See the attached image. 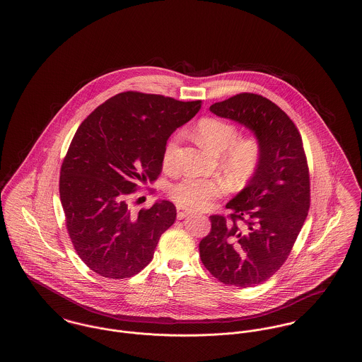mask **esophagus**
Masks as SVG:
<instances>
[{"label": "esophagus", "instance_id": "obj_1", "mask_svg": "<svg viewBox=\"0 0 362 362\" xmlns=\"http://www.w3.org/2000/svg\"><path fill=\"white\" fill-rule=\"evenodd\" d=\"M176 210H177V218L179 220H183V218H186L187 217V209H185L183 206H177L176 207Z\"/></svg>", "mask_w": 362, "mask_h": 362}]
</instances>
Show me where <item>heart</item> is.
<instances>
[{
    "label": "heart",
    "mask_w": 362,
    "mask_h": 362,
    "mask_svg": "<svg viewBox=\"0 0 362 362\" xmlns=\"http://www.w3.org/2000/svg\"><path fill=\"white\" fill-rule=\"evenodd\" d=\"M199 141L214 152H224V163L229 173L239 179H245L255 173L262 158V145L258 138L238 137V129L233 123L205 118L197 126ZM180 136H173L165 145L163 161L167 168L175 165V152ZM230 187L229 182L223 177H185L170 189L173 199L182 206L191 210H205L211 206L216 199L223 197Z\"/></svg>",
    "instance_id": "obj_1"
}]
</instances>
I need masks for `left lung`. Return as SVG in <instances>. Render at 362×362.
<instances>
[{"label": "left lung", "instance_id": "8db88e82", "mask_svg": "<svg viewBox=\"0 0 362 362\" xmlns=\"http://www.w3.org/2000/svg\"><path fill=\"white\" fill-rule=\"evenodd\" d=\"M247 127L262 145L258 168L226 209L230 220L210 216L199 243L201 260L225 285L255 286L289 257L310 209V173L303 139L291 118L269 99L240 93L209 108Z\"/></svg>", "mask_w": 362, "mask_h": 362}]
</instances>
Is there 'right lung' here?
I'll return each instance as SVG.
<instances>
[{
    "label": "right lung",
    "mask_w": 362,
    "mask_h": 362,
    "mask_svg": "<svg viewBox=\"0 0 362 362\" xmlns=\"http://www.w3.org/2000/svg\"><path fill=\"white\" fill-rule=\"evenodd\" d=\"M199 110L201 100L122 92L77 129L61 167L59 197L70 240L92 272L129 278L153 258L176 207L163 199L132 213L129 199L138 183L155 182L168 138Z\"/></svg>",
    "instance_id": "obj_1"
}]
</instances>
